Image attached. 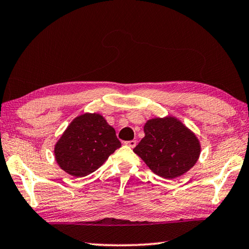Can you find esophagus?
<instances>
[{
    "label": "esophagus",
    "mask_w": 249,
    "mask_h": 249,
    "mask_svg": "<svg viewBox=\"0 0 249 249\" xmlns=\"http://www.w3.org/2000/svg\"><path fill=\"white\" fill-rule=\"evenodd\" d=\"M125 144L127 145L130 148H134L135 146H136V141H128V142H125Z\"/></svg>",
    "instance_id": "obj_1"
}]
</instances>
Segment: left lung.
Here are the masks:
<instances>
[{"instance_id":"1","label":"left lung","mask_w":249,"mask_h":249,"mask_svg":"<svg viewBox=\"0 0 249 249\" xmlns=\"http://www.w3.org/2000/svg\"><path fill=\"white\" fill-rule=\"evenodd\" d=\"M145 137L134 148L154 174L165 179L184 175L201 153L197 137L176 117H156L146 122Z\"/></svg>"}]
</instances>
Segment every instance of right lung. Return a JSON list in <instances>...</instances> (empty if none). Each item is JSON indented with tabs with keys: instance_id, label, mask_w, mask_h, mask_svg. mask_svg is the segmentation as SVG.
Returning <instances> with one entry per match:
<instances>
[{
	"instance_id": "obj_1",
	"label": "right lung",
	"mask_w": 249,
	"mask_h": 249,
	"mask_svg": "<svg viewBox=\"0 0 249 249\" xmlns=\"http://www.w3.org/2000/svg\"><path fill=\"white\" fill-rule=\"evenodd\" d=\"M121 147L115 129L98 113H84L71 122L54 145V158L62 170L86 177L103 165Z\"/></svg>"
}]
</instances>
